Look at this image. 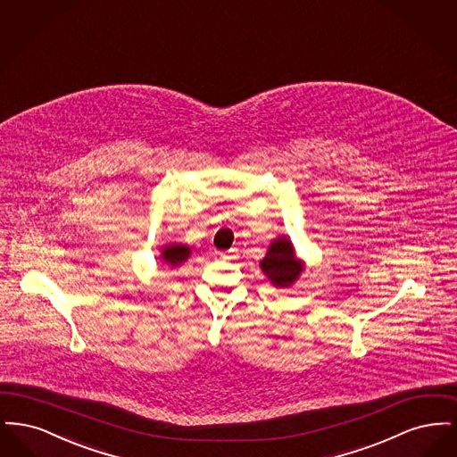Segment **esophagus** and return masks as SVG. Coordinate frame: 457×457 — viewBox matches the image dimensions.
I'll return each mask as SVG.
<instances>
[{
    "label": "esophagus",
    "instance_id": "34e87169",
    "mask_svg": "<svg viewBox=\"0 0 457 457\" xmlns=\"http://www.w3.org/2000/svg\"><path fill=\"white\" fill-rule=\"evenodd\" d=\"M219 257H220L222 261H233V259L238 257V250H237V248H231V250H228V252H220Z\"/></svg>",
    "mask_w": 457,
    "mask_h": 457
}]
</instances>
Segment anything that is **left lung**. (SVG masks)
I'll return each instance as SVG.
<instances>
[{"instance_id":"1","label":"left lung","mask_w":457,"mask_h":457,"mask_svg":"<svg viewBox=\"0 0 457 457\" xmlns=\"http://www.w3.org/2000/svg\"><path fill=\"white\" fill-rule=\"evenodd\" d=\"M262 270L270 278L276 286H289L298 279L300 272L303 270L302 263L295 259V252L289 239H276L261 262Z\"/></svg>"}]
</instances>
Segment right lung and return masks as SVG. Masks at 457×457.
<instances>
[{"label":"right lung","instance_id":"add662e5","mask_svg":"<svg viewBox=\"0 0 457 457\" xmlns=\"http://www.w3.org/2000/svg\"><path fill=\"white\" fill-rule=\"evenodd\" d=\"M188 255H190V248L183 245H171L162 252V259L170 265H179L181 262L188 259Z\"/></svg>","mask_w":457,"mask_h":457}]
</instances>
